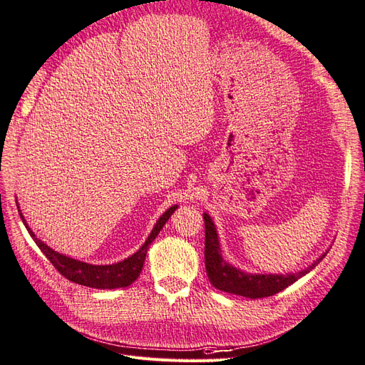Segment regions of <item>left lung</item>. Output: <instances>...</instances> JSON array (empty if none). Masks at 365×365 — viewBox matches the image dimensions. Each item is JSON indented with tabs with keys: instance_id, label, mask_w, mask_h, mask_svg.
<instances>
[{
	"instance_id": "1",
	"label": "left lung",
	"mask_w": 365,
	"mask_h": 365,
	"mask_svg": "<svg viewBox=\"0 0 365 365\" xmlns=\"http://www.w3.org/2000/svg\"><path fill=\"white\" fill-rule=\"evenodd\" d=\"M204 225H206V243H204V259H206V272L210 283L220 291L229 292L250 299H262L277 294L282 289L288 288L296 280L304 277L311 269H314L324 257L311 263L308 268L296 274H247L235 266L229 264L221 255L220 240L215 225L207 213H202Z\"/></svg>"
}]
</instances>
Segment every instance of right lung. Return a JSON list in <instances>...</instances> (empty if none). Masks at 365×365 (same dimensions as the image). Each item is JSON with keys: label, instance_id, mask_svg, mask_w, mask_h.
I'll use <instances>...</instances> for the list:
<instances>
[{"label": "right lung", "instance_id": "add662e5", "mask_svg": "<svg viewBox=\"0 0 365 365\" xmlns=\"http://www.w3.org/2000/svg\"><path fill=\"white\" fill-rule=\"evenodd\" d=\"M176 209H178V204H175V206H172L170 209H167L163 215L159 217L153 230L150 232L145 243L139 247L138 252L130 255L125 260L113 263V264H90L85 262H78L76 259H71V257H66L63 254H58L54 250H51L48 245H44L40 238L35 237L28 223H26L20 209L19 212L26 229H28V232L34 238V242L37 243L40 251L48 257L49 262L54 264V268L63 275V277L83 287L97 288V289H114V288H125L139 277L142 266H144V262H145L148 246L153 243V240L158 237L159 232H161V229L167 223V220L172 217V213Z\"/></svg>", "mask_w": 365, "mask_h": 365}]
</instances>
